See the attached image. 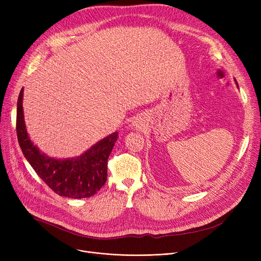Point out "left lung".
Masks as SVG:
<instances>
[{
  "label": "left lung",
  "mask_w": 261,
  "mask_h": 261,
  "mask_svg": "<svg viewBox=\"0 0 261 261\" xmlns=\"http://www.w3.org/2000/svg\"><path fill=\"white\" fill-rule=\"evenodd\" d=\"M237 86H238V85H237Z\"/></svg>",
  "instance_id": "1"
}]
</instances>
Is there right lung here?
Instances as JSON below:
<instances>
[{"mask_svg":"<svg viewBox=\"0 0 261 261\" xmlns=\"http://www.w3.org/2000/svg\"><path fill=\"white\" fill-rule=\"evenodd\" d=\"M23 88L18 97L17 135L22 152L36 173L59 196L84 199L94 196L106 184L108 159L118 138L110 134L78 158L58 160L43 152L31 141L23 114Z\"/></svg>","mask_w":261,"mask_h":261,"instance_id":"1","label":"right lung"}]
</instances>
